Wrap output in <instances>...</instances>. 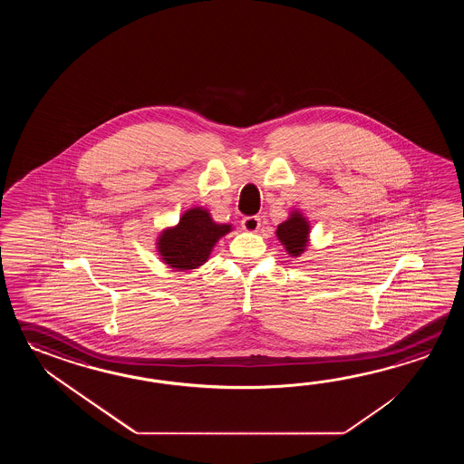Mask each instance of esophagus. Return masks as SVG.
Wrapping results in <instances>:
<instances>
[{"instance_id": "1", "label": "esophagus", "mask_w": 464, "mask_h": 464, "mask_svg": "<svg viewBox=\"0 0 464 464\" xmlns=\"http://www.w3.org/2000/svg\"><path fill=\"white\" fill-rule=\"evenodd\" d=\"M242 228H244L246 232L256 234V230L260 228V218H256V216L242 218Z\"/></svg>"}]
</instances>
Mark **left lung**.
<instances>
[{"instance_id": "obj_1", "label": "left lung", "mask_w": 464, "mask_h": 464, "mask_svg": "<svg viewBox=\"0 0 464 464\" xmlns=\"http://www.w3.org/2000/svg\"><path fill=\"white\" fill-rule=\"evenodd\" d=\"M276 236L286 254L292 258H298L310 246V222L298 208H294L285 222L276 226Z\"/></svg>"}]
</instances>
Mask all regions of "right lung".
<instances>
[{
    "instance_id": "add662e5",
    "label": "right lung",
    "mask_w": 464,
    "mask_h": 464,
    "mask_svg": "<svg viewBox=\"0 0 464 464\" xmlns=\"http://www.w3.org/2000/svg\"><path fill=\"white\" fill-rule=\"evenodd\" d=\"M232 224H218L208 208H190L178 224L166 227L156 238V252L160 260L176 270H196L204 266L214 246L227 236Z\"/></svg>"
}]
</instances>
